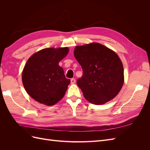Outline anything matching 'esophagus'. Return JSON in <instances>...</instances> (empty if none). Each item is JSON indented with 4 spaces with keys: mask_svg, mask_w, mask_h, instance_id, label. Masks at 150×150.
<instances>
[{
    "mask_svg": "<svg viewBox=\"0 0 150 150\" xmlns=\"http://www.w3.org/2000/svg\"><path fill=\"white\" fill-rule=\"evenodd\" d=\"M71 84H74V83H76V80H75V79H74V78H72V79H71Z\"/></svg>",
    "mask_w": 150,
    "mask_h": 150,
    "instance_id": "1",
    "label": "esophagus"
}]
</instances>
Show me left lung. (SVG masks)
Instances as JSON below:
<instances>
[{
  "mask_svg": "<svg viewBox=\"0 0 150 150\" xmlns=\"http://www.w3.org/2000/svg\"><path fill=\"white\" fill-rule=\"evenodd\" d=\"M74 55L83 71L77 84L89 102L103 104L116 96L124 83V69L115 52L93 42L76 46Z\"/></svg>",
  "mask_w": 150,
  "mask_h": 150,
  "instance_id": "left-lung-1",
  "label": "left lung"
}]
</instances>
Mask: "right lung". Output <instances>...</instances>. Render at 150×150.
<instances>
[{"instance_id":"1","label":"right lung","mask_w":150,"mask_h":150,"mask_svg":"<svg viewBox=\"0 0 150 150\" xmlns=\"http://www.w3.org/2000/svg\"><path fill=\"white\" fill-rule=\"evenodd\" d=\"M69 52L67 47L46 48L27 61L22 74L24 87L36 101L52 106L64 97L71 83L59 62Z\"/></svg>"}]
</instances>
